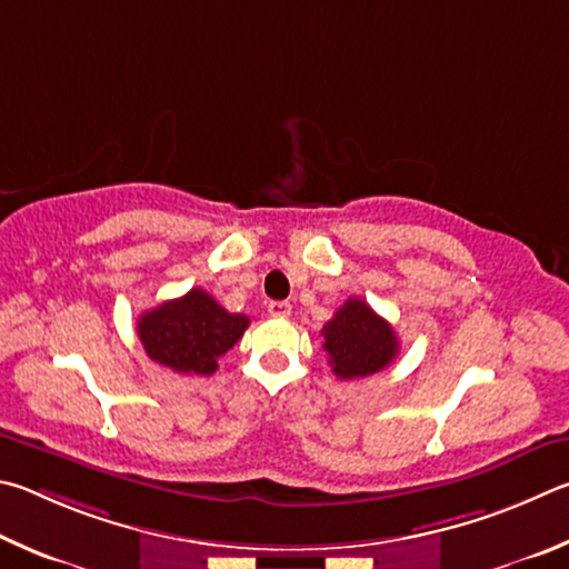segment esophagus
<instances>
[{
  "label": "esophagus",
  "instance_id": "1",
  "mask_svg": "<svg viewBox=\"0 0 569 569\" xmlns=\"http://www.w3.org/2000/svg\"><path fill=\"white\" fill-rule=\"evenodd\" d=\"M267 312H269V317H279V320H284V317L292 315V305L290 302H269Z\"/></svg>",
  "mask_w": 569,
  "mask_h": 569
}]
</instances>
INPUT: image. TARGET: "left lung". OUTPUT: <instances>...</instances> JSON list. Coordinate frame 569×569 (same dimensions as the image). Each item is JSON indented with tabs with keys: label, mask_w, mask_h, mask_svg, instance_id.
Wrapping results in <instances>:
<instances>
[{
	"label": "left lung",
	"mask_w": 569,
	"mask_h": 569,
	"mask_svg": "<svg viewBox=\"0 0 569 569\" xmlns=\"http://www.w3.org/2000/svg\"><path fill=\"white\" fill-rule=\"evenodd\" d=\"M325 352L340 380H360L390 367L400 352L392 325L365 300L350 297L330 322L322 327Z\"/></svg>",
	"instance_id": "obj_1"
}]
</instances>
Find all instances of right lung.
<instances>
[{"label":"right lung","mask_w":569,"mask_h":569,"mask_svg":"<svg viewBox=\"0 0 569 569\" xmlns=\"http://www.w3.org/2000/svg\"><path fill=\"white\" fill-rule=\"evenodd\" d=\"M249 320L232 315L204 290L157 305L139 315L137 335L149 360L179 375H212L219 357L242 340Z\"/></svg>","instance_id":"add662e5"}]
</instances>
